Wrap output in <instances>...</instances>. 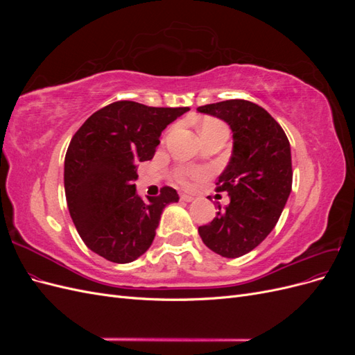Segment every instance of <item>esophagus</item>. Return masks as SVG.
Masks as SVG:
<instances>
[{"label":"esophagus","mask_w":355,"mask_h":355,"mask_svg":"<svg viewBox=\"0 0 355 355\" xmlns=\"http://www.w3.org/2000/svg\"><path fill=\"white\" fill-rule=\"evenodd\" d=\"M180 200L182 201H187V202H191L192 200H194V197L189 196V194H180Z\"/></svg>","instance_id":"esophagus-1"}]
</instances>
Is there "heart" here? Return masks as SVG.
Masks as SVG:
<instances>
[{
	"label": "heart",
	"instance_id": "1",
	"mask_svg": "<svg viewBox=\"0 0 355 355\" xmlns=\"http://www.w3.org/2000/svg\"><path fill=\"white\" fill-rule=\"evenodd\" d=\"M216 128H227L219 120H214V118H206L200 125V135L207 133L211 130H216ZM201 176V171L198 170H187L180 168L176 171V180L182 185H189L192 179Z\"/></svg>",
	"mask_w": 355,
	"mask_h": 355
}]
</instances>
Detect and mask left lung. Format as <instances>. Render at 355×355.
<instances>
[{
	"instance_id": "1",
	"label": "left lung",
	"mask_w": 355,
	"mask_h": 355,
	"mask_svg": "<svg viewBox=\"0 0 355 355\" xmlns=\"http://www.w3.org/2000/svg\"><path fill=\"white\" fill-rule=\"evenodd\" d=\"M197 111L228 123L234 139L230 163L216 182L230 204L219 206L198 234L214 253L240 257L259 245L282 216L293 180L288 139L262 106L249 101H223Z\"/></svg>"
}]
</instances>
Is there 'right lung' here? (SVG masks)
Segmentation results:
<instances>
[{"label": "right lung", "instance_id": "obj_1", "mask_svg": "<svg viewBox=\"0 0 355 355\" xmlns=\"http://www.w3.org/2000/svg\"><path fill=\"white\" fill-rule=\"evenodd\" d=\"M189 108H154L118 101L90 115L65 155V196L72 222L90 250L128 263L151 247L163 209L178 202L163 187L144 201L136 194L137 163L151 159L164 128Z\"/></svg>", "mask_w": 355, "mask_h": 355}]
</instances>
